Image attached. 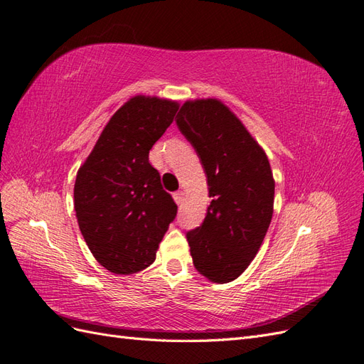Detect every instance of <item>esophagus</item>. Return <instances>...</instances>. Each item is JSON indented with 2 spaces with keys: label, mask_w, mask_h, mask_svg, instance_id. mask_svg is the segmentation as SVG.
I'll use <instances>...</instances> for the list:
<instances>
[{
  "label": "esophagus",
  "mask_w": 364,
  "mask_h": 364,
  "mask_svg": "<svg viewBox=\"0 0 364 364\" xmlns=\"http://www.w3.org/2000/svg\"><path fill=\"white\" fill-rule=\"evenodd\" d=\"M172 197H173V200H175L176 204H180V203L183 201V192H181V191H176V192L172 193Z\"/></svg>",
  "instance_id": "1"
}]
</instances>
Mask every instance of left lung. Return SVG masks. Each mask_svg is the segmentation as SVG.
Segmentation results:
<instances>
[{"label":"left lung","mask_w":364,"mask_h":364,"mask_svg":"<svg viewBox=\"0 0 364 364\" xmlns=\"http://www.w3.org/2000/svg\"><path fill=\"white\" fill-rule=\"evenodd\" d=\"M175 121L200 158L212 198L204 221L186 234L193 264L210 282L229 283L255 258L271 225V164L218 100L184 102Z\"/></svg>","instance_id":"obj_1"}]
</instances>
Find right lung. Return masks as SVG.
I'll return each instance as SVG.
<instances>
[{"mask_svg": "<svg viewBox=\"0 0 364 364\" xmlns=\"http://www.w3.org/2000/svg\"><path fill=\"white\" fill-rule=\"evenodd\" d=\"M178 105L135 97L102 130L73 189L78 226L97 262L114 274H135L154 263L176 217V204L149 151L172 124Z\"/></svg>", "mask_w": 364, "mask_h": 364, "instance_id": "right-lung-1", "label": "right lung"}]
</instances>
